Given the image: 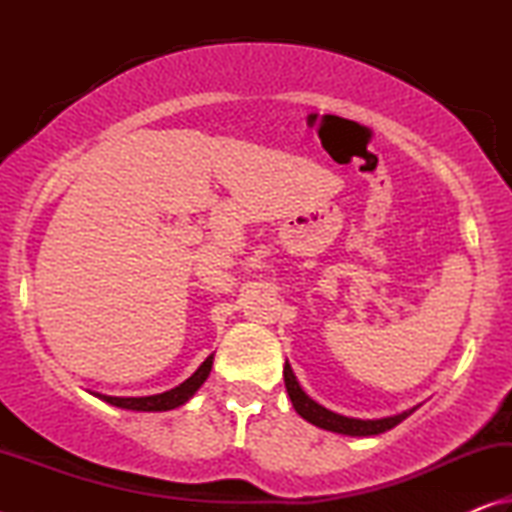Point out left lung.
Masks as SVG:
<instances>
[{
	"label": "left lung",
	"mask_w": 512,
	"mask_h": 512,
	"mask_svg": "<svg viewBox=\"0 0 512 512\" xmlns=\"http://www.w3.org/2000/svg\"><path fill=\"white\" fill-rule=\"evenodd\" d=\"M284 386H287L293 409L298 411V415H302L307 422L316 424L320 429L343 433V436H377V433H384L388 429L397 427V424L409 418V415L415 411L411 409L400 415H393V418H381V420H357V418H345V415H339L334 411H327L325 406L316 404L305 391H302L296 375H293V370L289 366V361L284 363Z\"/></svg>",
	"instance_id": "left-lung-1"
}]
</instances>
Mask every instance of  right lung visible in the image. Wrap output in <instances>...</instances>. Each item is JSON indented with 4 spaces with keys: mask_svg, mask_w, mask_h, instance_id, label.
Here are the masks:
<instances>
[{
    "mask_svg": "<svg viewBox=\"0 0 512 512\" xmlns=\"http://www.w3.org/2000/svg\"><path fill=\"white\" fill-rule=\"evenodd\" d=\"M212 359L214 357H207L201 368H198L192 377L183 384L171 388L167 393H160V395H149V397H108V395H99L101 400H106L112 406H119V409H131V411H171L176 409V406L185 404L189 397H192L198 388H201L203 381L207 379L212 370Z\"/></svg>",
    "mask_w": 512,
    "mask_h": 512,
    "instance_id": "add662e5",
    "label": "right lung"
}]
</instances>
